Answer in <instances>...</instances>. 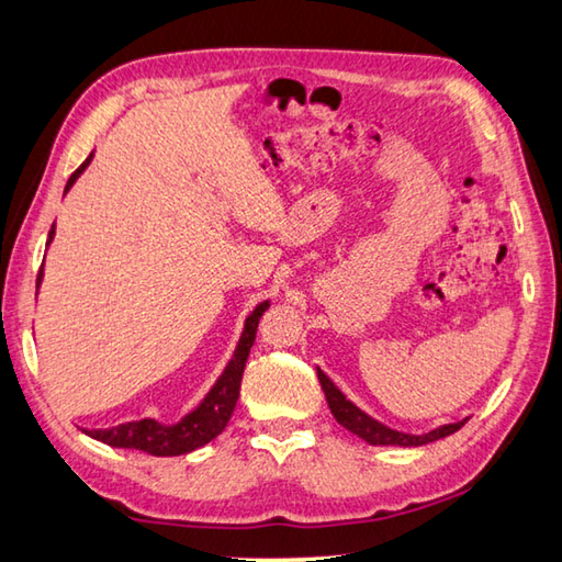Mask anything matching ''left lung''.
Listing matches in <instances>:
<instances>
[{
    "label": "left lung",
    "mask_w": 562,
    "mask_h": 562,
    "mask_svg": "<svg viewBox=\"0 0 562 562\" xmlns=\"http://www.w3.org/2000/svg\"><path fill=\"white\" fill-rule=\"evenodd\" d=\"M316 375H319V383H322V391L326 395V403H329V411L336 417V423L346 430L359 435L361 440H366L369 445H393V447H420L427 442H435V440H442V437L457 432L459 427H462L469 417L452 425H442L437 427V430H430L427 435H411V432H397L391 430V427L373 420L369 413H363L359 405H353L349 397H346L339 387H336L329 375H326L322 369H316Z\"/></svg>",
    "instance_id": "8db88e82"
}]
</instances>
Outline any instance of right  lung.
<instances>
[{
	"label": "right lung",
	"mask_w": 562,
	"mask_h": 562,
	"mask_svg": "<svg viewBox=\"0 0 562 562\" xmlns=\"http://www.w3.org/2000/svg\"><path fill=\"white\" fill-rule=\"evenodd\" d=\"M90 161H93V155H90L83 165L74 171V175H70V179L66 183V193L70 191V187H74L76 179L83 175ZM54 236H56V228L50 226L46 246H50ZM41 278H44V265H41L36 288L41 284ZM268 307H270V302L265 300L248 314L246 324H243V334L238 339L236 351H233V359L218 375V381L211 385V391L203 395V401L193 407L191 413L183 415L179 423L161 425L155 420V417H145V420L122 423L117 427H108V430H83V432L88 437H93V440H100L110 447H122V450H139V452H147L155 457L187 454V452L199 450V447L211 442L213 437H218L223 430H226L231 415H233V411H236L243 371H246V361L250 356V346L255 341V331H258L260 316L268 312Z\"/></svg>",
	"instance_id": "1"
}]
</instances>
